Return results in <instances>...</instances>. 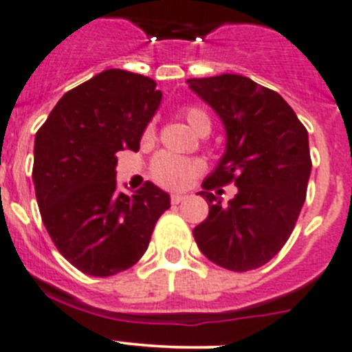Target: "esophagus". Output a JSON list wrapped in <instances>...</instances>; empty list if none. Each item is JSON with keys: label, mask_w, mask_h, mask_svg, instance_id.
I'll list each match as a JSON object with an SVG mask.
<instances>
[{"label": "esophagus", "mask_w": 352, "mask_h": 352, "mask_svg": "<svg viewBox=\"0 0 352 352\" xmlns=\"http://www.w3.org/2000/svg\"><path fill=\"white\" fill-rule=\"evenodd\" d=\"M186 199L187 196H184V194H172V204H179Z\"/></svg>", "instance_id": "esophagus-1"}]
</instances>
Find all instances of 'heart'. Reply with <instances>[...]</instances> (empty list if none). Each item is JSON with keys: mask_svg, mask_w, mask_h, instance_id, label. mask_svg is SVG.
I'll return each instance as SVG.
<instances>
[{"mask_svg": "<svg viewBox=\"0 0 352 352\" xmlns=\"http://www.w3.org/2000/svg\"><path fill=\"white\" fill-rule=\"evenodd\" d=\"M184 118L189 124V127L194 132L201 131L204 125H210V117L204 113L199 108H187L184 110ZM153 135V127L149 125L144 132V139H149ZM201 170V163L197 160H187L179 158L173 155H163L156 156L153 162V179L163 187L168 189H182V187L189 186L190 180L197 175Z\"/></svg>", "mask_w": 352, "mask_h": 352, "instance_id": "b5f03b06", "label": "heart"}]
</instances>
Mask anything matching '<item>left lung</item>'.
Returning a JSON list of instances; mask_svg holds the SVG:
<instances>
[{"mask_svg": "<svg viewBox=\"0 0 352 352\" xmlns=\"http://www.w3.org/2000/svg\"><path fill=\"white\" fill-rule=\"evenodd\" d=\"M225 129V153L204 179L210 213L194 227L197 248L232 272L263 267L287 242L306 199L311 158L308 131L287 101L249 77L221 74L189 78ZM234 182L227 205L207 190Z\"/></svg>", "mask_w": 352, "mask_h": 352, "instance_id": "obj_1", "label": "left lung"}]
</instances>
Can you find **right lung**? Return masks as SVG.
<instances>
[{"label":"right lung","mask_w":352,"mask_h":352,"mask_svg":"<svg viewBox=\"0 0 352 352\" xmlns=\"http://www.w3.org/2000/svg\"><path fill=\"white\" fill-rule=\"evenodd\" d=\"M156 82L110 68L63 94L34 141L32 180L43 223L58 251L91 277L141 259L170 194L146 182L117 190V153L138 151L162 104Z\"/></svg>","instance_id":"obj_1"}]
</instances>
